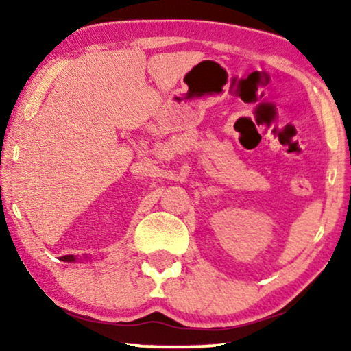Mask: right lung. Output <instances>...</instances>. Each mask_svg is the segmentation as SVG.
Listing matches in <instances>:
<instances>
[{
  "mask_svg": "<svg viewBox=\"0 0 351 351\" xmlns=\"http://www.w3.org/2000/svg\"><path fill=\"white\" fill-rule=\"evenodd\" d=\"M62 261H66V262H71V261H75V257H73V256H65V257H62Z\"/></svg>",
  "mask_w": 351,
  "mask_h": 351,
  "instance_id": "obj_1",
  "label": "right lung"
}]
</instances>
